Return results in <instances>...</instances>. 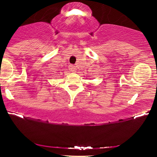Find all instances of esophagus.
<instances>
[{
    "mask_svg": "<svg viewBox=\"0 0 157 157\" xmlns=\"http://www.w3.org/2000/svg\"><path fill=\"white\" fill-rule=\"evenodd\" d=\"M69 70L71 71H72V72H76V66H74V65H70L69 66Z\"/></svg>",
    "mask_w": 157,
    "mask_h": 157,
    "instance_id": "34e87169",
    "label": "esophagus"
}]
</instances>
